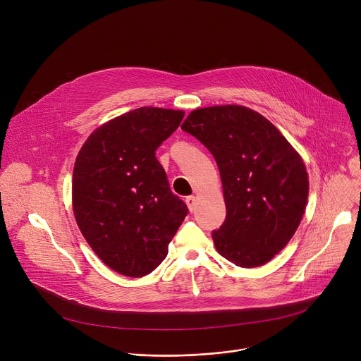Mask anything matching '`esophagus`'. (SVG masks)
Segmentation results:
<instances>
[{"label": "esophagus", "mask_w": 361, "mask_h": 361, "mask_svg": "<svg viewBox=\"0 0 361 361\" xmlns=\"http://www.w3.org/2000/svg\"><path fill=\"white\" fill-rule=\"evenodd\" d=\"M185 204H187V207H188L190 212H194L195 210V197L194 195H188L185 198Z\"/></svg>", "instance_id": "1"}]
</instances>
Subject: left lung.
<instances>
[{"mask_svg":"<svg viewBox=\"0 0 361 361\" xmlns=\"http://www.w3.org/2000/svg\"><path fill=\"white\" fill-rule=\"evenodd\" d=\"M210 149L220 170L227 217L213 233L233 264L260 267L297 231L308 174L295 148L264 116L227 104L192 110L181 126Z\"/></svg>","mask_w":361,"mask_h":361,"instance_id":"1","label":"left lung"}]
</instances>
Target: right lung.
<instances>
[{"mask_svg":"<svg viewBox=\"0 0 361 361\" xmlns=\"http://www.w3.org/2000/svg\"><path fill=\"white\" fill-rule=\"evenodd\" d=\"M183 117L181 110L135 109L95 128L75 159L77 226L98 259L123 276L156 270L188 213L156 159Z\"/></svg>","mask_w":361,"mask_h":361,"instance_id":"right-lung-1","label":"right lung"}]
</instances>
